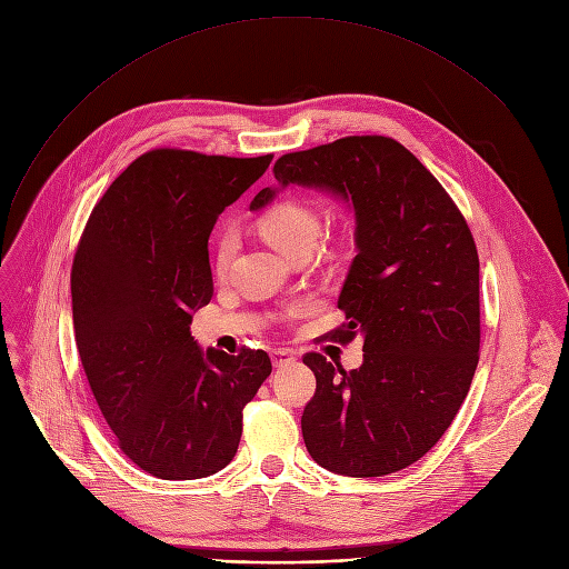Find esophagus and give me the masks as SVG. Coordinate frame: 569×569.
<instances>
[{"instance_id": "1", "label": "esophagus", "mask_w": 569, "mask_h": 569, "mask_svg": "<svg viewBox=\"0 0 569 569\" xmlns=\"http://www.w3.org/2000/svg\"><path fill=\"white\" fill-rule=\"evenodd\" d=\"M296 360V353L293 351H287V348H276V351H271V362L273 367H282V365H289Z\"/></svg>"}]
</instances>
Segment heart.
I'll return each instance as SVG.
<instances>
[{
	"mask_svg": "<svg viewBox=\"0 0 569 569\" xmlns=\"http://www.w3.org/2000/svg\"><path fill=\"white\" fill-rule=\"evenodd\" d=\"M257 228L280 252L293 257L302 250H312L319 232V211L302 200H280L257 218ZM239 248V232L232 223H223L216 230L211 246V267L216 276H226ZM298 308H291L293 315Z\"/></svg>",
	"mask_w": 569,
	"mask_h": 569,
	"instance_id": "b5f03b06",
	"label": "heart"
}]
</instances>
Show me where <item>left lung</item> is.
I'll list each match as a JSON object with an SVG mask.
<instances>
[{
  "label": "left lung",
  "instance_id": "obj_1",
  "mask_svg": "<svg viewBox=\"0 0 569 569\" xmlns=\"http://www.w3.org/2000/svg\"><path fill=\"white\" fill-rule=\"evenodd\" d=\"M276 180L353 202L358 254L339 296L346 321L330 339H365L346 371L321 353L302 362L317 391L302 440L326 469L369 478L426 456L458 415L480 348L478 252L462 211L432 172L389 137H343L282 154ZM261 189L250 209L273 200Z\"/></svg>",
  "mask_w": 569,
  "mask_h": 569
}]
</instances>
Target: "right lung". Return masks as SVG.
<instances>
[{"label":"right lung","instance_id":"obj_1","mask_svg":"<svg viewBox=\"0 0 569 569\" xmlns=\"http://www.w3.org/2000/svg\"><path fill=\"white\" fill-rule=\"evenodd\" d=\"M271 159L154 148L111 182L79 237L70 273L79 360L120 451L157 478L223 469L243 408L271 376L267 351L202 353L189 332L213 291L216 218Z\"/></svg>","mask_w":569,"mask_h":569}]
</instances>
